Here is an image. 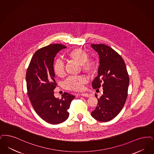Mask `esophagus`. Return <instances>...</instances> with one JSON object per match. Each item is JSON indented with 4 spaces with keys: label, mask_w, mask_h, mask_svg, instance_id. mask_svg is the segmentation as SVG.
I'll use <instances>...</instances> for the list:
<instances>
[{
    "label": "esophagus",
    "mask_w": 154,
    "mask_h": 154,
    "mask_svg": "<svg viewBox=\"0 0 154 154\" xmlns=\"http://www.w3.org/2000/svg\"><path fill=\"white\" fill-rule=\"evenodd\" d=\"M80 95H81V96H84V97H90V96H91L89 94H88V93H81Z\"/></svg>",
    "instance_id": "34e87169"
}]
</instances>
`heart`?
<instances>
[{"instance_id": "heart-1", "label": "heart", "mask_w": 154, "mask_h": 154, "mask_svg": "<svg viewBox=\"0 0 154 154\" xmlns=\"http://www.w3.org/2000/svg\"><path fill=\"white\" fill-rule=\"evenodd\" d=\"M68 56L70 59L81 65L82 70L88 73H92L96 66V61L93 59L88 58L87 53L81 49L72 50L69 53ZM54 70L58 77H62L65 75L64 64L61 60H57L55 61ZM87 81V78L84 75L71 76L64 82V86L68 90L79 91L84 88Z\"/></svg>"}]
</instances>
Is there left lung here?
<instances>
[{"label": "left lung", "mask_w": 154, "mask_h": 154, "mask_svg": "<svg viewBox=\"0 0 154 154\" xmlns=\"http://www.w3.org/2000/svg\"><path fill=\"white\" fill-rule=\"evenodd\" d=\"M91 47L99 54L98 75L93 81L92 87H103V94L91 116L96 120L109 122L122 111L128 95L129 79L122 57L109 46L92 44Z\"/></svg>", "instance_id": "left-lung-1"}]
</instances>
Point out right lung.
Masks as SVG:
<instances>
[{"mask_svg": "<svg viewBox=\"0 0 154 154\" xmlns=\"http://www.w3.org/2000/svg\"><path fill=\"white\" fill-rule=\"evenodd\" d=\"M66 48L61 44H53L38 50L31 58L26 76L28 96L34 109L43 120L53 124L68 119V109L75 97L67 92L63 93L61 99L54 95L57 85L54 58Z\"/></svg>", "mask_w": 154, "mask_h": 154, "instance_id": "1", "label": "right lung"}]
</instances>
